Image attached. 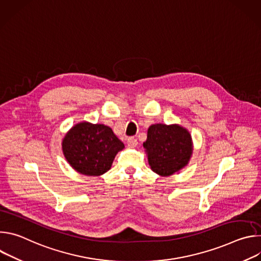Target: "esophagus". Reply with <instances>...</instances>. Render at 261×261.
<instances>
[{
    "mask_svg": "<svg viewBox=\"0 0 261 261\" xmlns=\"http://www.w3.org/2000/svg\"><path fill=\"white\" fill-rule=\"evenodd\" d=\"M137 139L135 138V137H129L128 139H127V144H128V146H130V147H134V146H136L137 145Z\"/></svg>",
    "mask_w": 261,
    "mask_h": 261,
    "instance_id": "esophagus-1",
    "label": "esophagus"
}]
</instances>
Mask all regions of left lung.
Masks as SVG:
<instances>
[{
  "label": "left lung",
  "mask_w": 261,
  "mask_h": 261,
  "mask_svg": "<svg viewBox=\"0 0 261 261\" xmlns=\"http://www.w3.org/2000/svg\"><path fill=\"white\" fill-rule=\"evenodd\" d=\"M143 147L153 171L167 176L187 165L192 154V140L189 132L180 126L157 124L148 128Z\"/></svg>",
  "instance_id": "8db88e82"
}]
</instances>
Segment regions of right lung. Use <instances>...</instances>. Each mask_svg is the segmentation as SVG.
I'll return each instance as SVG.
<instances>
[{"label": "right lung", "instance_id": "add662e5", "mask_svg": "<svg viewBox=\"0 0 261 261\" xmlns=\"http://www.w3.org/2000/svg\"><path fill=\"white\" fill-rule=\"evenodd\" d=\"M63 152L69 164L86 175H101L109 170L124 143L111 128L102 124L81 123L63 140Z\"/></svg>", "mask_w": 261, "mask_h": 261}]
</instances>
